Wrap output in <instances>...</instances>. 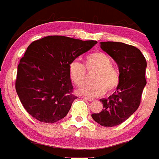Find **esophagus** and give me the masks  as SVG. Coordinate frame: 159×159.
<instances>
[{"label":"esophagus","mask_w":159,"mask_h":159,"mask_svg":"<svg viewBox=\"0 0 159 159\" xmlns=\"http://www.w3.org/2000/svg\"><path fill=\"white\" fill-rule=\"evenodd\" d=\"M84 99H86L88 101H93L94 99L93 98H91V97H84Z\"/></svg>","instance_id":"34e87169"}]
</instances>
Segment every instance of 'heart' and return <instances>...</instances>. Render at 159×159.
Segmentation results:
<instances>
[{
	"label": "heart",
	"mask_w": 159,
	"mask_h": 159,
	"mask_svg": "<svg viewBox=\"0 0 159 159\" xmlns=\"http://www.w3.org/2000/svg\"><path fill=\"white\" fill-rule=\"evenodd\" d=\"M69 76L72 83L80 87L84 84L87 71L96 70L94 74L92 84H85L78 90V93L83 95L97 97L107 92H112L118 87L120 81L119 71L111 65V60L102 52L91 53L85 57L84 65L74 60L69 64Z\"/></svg>",
	"instance_id": "heart-1"
}]
</instances>
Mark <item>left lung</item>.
<instances>
[{
  "label": "left lung",
  "mask_w": 159,
  "mask_h": 159,
  "mask_svg": "<svg viewBox=\"0 0 159 159\" xmlns=\"http://www.w3.org/2000/svg\"><path fill=\"white\" fill-rule=\"evenodd\" d=\"M100 47L117 63L120 81L115 93L100 99L103 110L92 117L102 127H111L126 121L139 107L147 84V61L139 49L127 43L100 42Z\"/></svg>",
  "instance_id": "obj_1"
}]
</instances>
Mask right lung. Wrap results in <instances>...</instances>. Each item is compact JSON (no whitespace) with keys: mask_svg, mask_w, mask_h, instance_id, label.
Segmentation results:
<instances>
[{"mask_svg":"<svg viewBox=\"0 0 159 159\" xmlns=\"http://www.w3.org/2000/svg\"><path fill=\"white\" fill-rule=\"evenodd\" d=\"M97 41L49 36L28 47L17 67L16 91L28 113L38 121L53 123L67 116L76 96L69 64Z\"/></svg>","mask_w":159,"mask_h":159,"instance_id":"obj_1","label":"right lung"}]
</instances>
